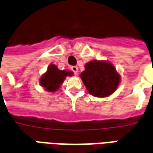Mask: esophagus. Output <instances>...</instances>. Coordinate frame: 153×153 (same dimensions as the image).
Masks as SVG:
<instances>
[{
  "label": "esophagus",
  "mask_w": 153,
  "mask_h": 153,
  "mask_svg": "<svg viewBox=\"0 0 153 153\" xmlns=\"http://www.w3.org/2000/svg\"><path fill=\"white\" fill-rule=\"evenodd\" d=\"M71 71L74 72V74L76 75L78 73V68L76 66H73V67H71Z\"/></svg>",
  "instance_id": "34e87169"
}]
</instances>
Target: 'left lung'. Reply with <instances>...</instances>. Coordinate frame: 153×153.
Here are the masks:
<instances>
[{
	"instance_id": "left-lung-1",
	"label": "left lung",
	"mask_w": 153,
	"mask_h": 153,
	"mask_svg": "<svg viewBox=\"0 0 153 153\" xmlns=\"http://www.w3.org/2000/svg\"><path fill=\"white\" fill-rule=\"evenodd\" d=\"M80 77L86 90L96 97H107L116 91L120 76L113 64L106 61L92 60L85 65Z\"/></svg>"
}]
</instances>
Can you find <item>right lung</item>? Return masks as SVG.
<instances>
[{
    "mask_svg": "<svg viewBox=\"0 0 153 153\" xmlns=\"http://www.w3.org/2000/svg\"><path fill=\"white\" fill-rule=\"evenodd\" d=\"M73 72L65 70H59L56 65L51 64L48 68L47 71L40 78V85L47 91L54 92L59 89L64 82L66 76H72Z\"/></svg>",
    "mask_w": 153,
    "mask_h": 153,
    "instance_id": "obj_1",
    "label": "right lung"
}]
</instances>
